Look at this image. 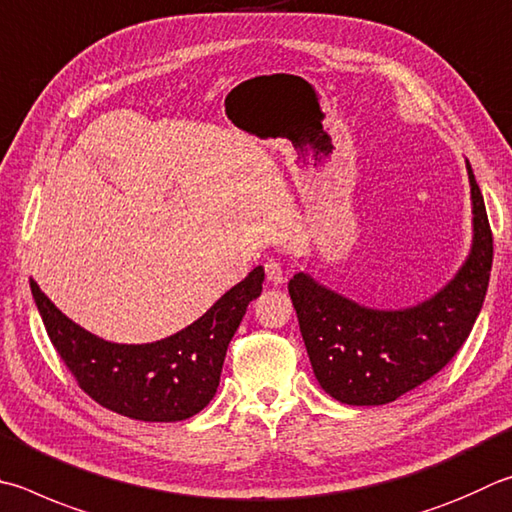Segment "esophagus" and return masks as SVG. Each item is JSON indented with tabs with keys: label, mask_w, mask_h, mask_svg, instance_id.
<instances>
[{
	"label": "esophagus",
	"mask_w": 512,
	"mask_h": 512,
	"mask_svg": "<svg viewBox=\"0 0 512 512\" xmlns=\"http://www.w3.org/2000/svg\"><path fill=\"white\" fill-rule=\"evenodd\" d=\"M264 273H266V280L271 282V284H282L284 282L282 264L277 262V259H266V262H264Z\"/></svg>",
	"instance_id": "esophagus-1"
}]
</instances>
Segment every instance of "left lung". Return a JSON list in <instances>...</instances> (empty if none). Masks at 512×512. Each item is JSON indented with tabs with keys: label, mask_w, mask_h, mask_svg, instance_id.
Here are the masks:
<instances>
[{
	"label": "left lung",
	"mask_w": 512,
	"mask_h": 512,
	"mask_svg": "<svg viewBox=\"0 0 512 512\" xmlns=\"http://www.w3.org/2000/svg\"><path fill=\"white\" fill-rule=\"evenodd\" d=\"M472 199V246L439 293L407 309H369L311 275L297 273L288 293L313 374L347 405H385L448 365L470 336L492 268V232L481 190L466 161Z\"/></svg>",
	"instance_id": "8db88e82"
}]
</instances>
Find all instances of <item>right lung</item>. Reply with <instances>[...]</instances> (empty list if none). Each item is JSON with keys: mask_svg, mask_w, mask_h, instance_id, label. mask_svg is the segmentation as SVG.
<instances>
[{"mask_svg": "<svg viewBox=\"0 0 512 512\" xmlns=\"http://www.w3.org/2000/svg\"><path fill=\"white\" fill-rule=\"evenodd\" d=\"M262 282L264 268L257 266L197 322L147 345L102 340L69 320L35 280L31 293L55 351L85 394L136 421L174 423L199 414L217 394L230 340Z\"/></svg>", "mask_w": 512, "mask_h": 512, "instance_id": "add662e5", "label": "right lung"}]
</instances>
